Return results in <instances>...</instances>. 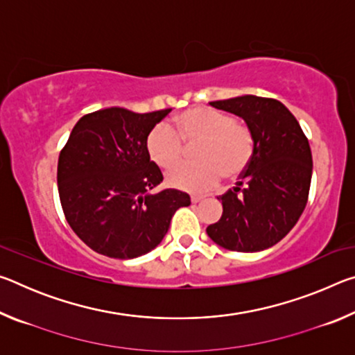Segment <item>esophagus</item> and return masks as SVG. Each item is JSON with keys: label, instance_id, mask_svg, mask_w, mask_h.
I'll return each mask as SVG.
<instances>
[{"label": "esophagus", "instance_id": "obj_1", "mask_svg": "<svg viewBox=\"0 0 355 355\" xmlns=\"http://www.w3.org/2000/svg\"><path fill=\"white\" fill-rule=\"evenodd\" d=\"M191 202H192V203H199V202H202V197L192 196V197H191Z\"/></svg>", "mask_w": 355, "mask_h": 355}]
</instances>
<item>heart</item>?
Returning <instances> with one entry per match:
<instances>
[{
  "instance_id": "1",
  "label": "heart",
  "mask_w": 355,
  "mask_h": 355,
  "mask_svg": "<svg viewBox=\"0 0 355 355\" xmlns=\"http://www.w3.org/2000/svg\"><path fill=\"white\" fill-rule=\"evenodd\" d=\"M183 146L196 147L193 159L200 164L173 168L167 172V183L200 194L213 189L222 175H241L254 156L255 139L248 125L230 114L200 106L180 114L169 127L156 125L146 139L148 158L159 169L176 165L184 157Z\"/></svg>"
}]
</instances>
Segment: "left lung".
I'll list each match as a JSON object with an SVG mask.
<instances>
[{
  "label": "left lung",
  "mask_w": 355,
  "mask_h": 355,
  "mask_svg": "<svg viewBox=\"0 0 355 355\" xmlns=\"http://www.w3.org/2000/svg\"><path fill=\"white\" fill-rule=\"evenodd\" d=\"M241 117L255 139V152L236 186L219 197L220 219L208 236L227 250L272 248L296 225L307 205L311 152L288 107L274 98L243 95L209 103Z\"/></svg>",
  "instance_id": "obj_1"
}]
</instances>
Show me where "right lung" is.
Returning a JSON list of instances; mask_svg holds the SVG:
<instances>
[{
  "mask_svg": "<svg viewBox=\"0 0 355 355\" xmlns=\"http://www.w3.org/2000/svg\"><path fill=\"white\" fill-rule=\"evenodd\" d=\"M172 110L137 114L106 107L86 114L71 130L58 161L65 219L83 243L101 255L130 260L166 236L172 216L191 205L186 192L164 189L146 139Z\"/></svg>",
  "mask_w": 355,
  "mask_h": 355,
  "instance_id": "1",
  "label": "right lung"
}]
</instances>
